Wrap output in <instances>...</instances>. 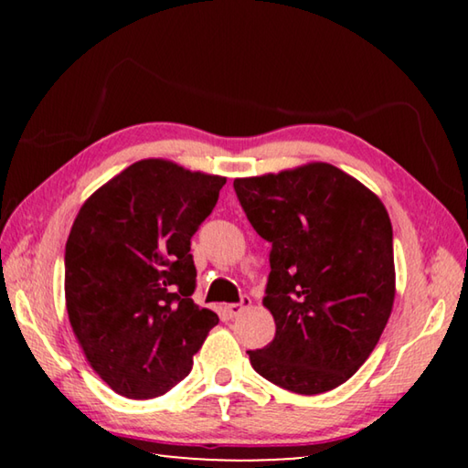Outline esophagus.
I'll return each mask as SVG.
<instances>
[{
	"instance_id": "esophagus-1",
	"label": "esophagus",
	"mask_w": 468,
	"mask_h": 468,
	"mask_svg": "<svg viewBox=\"0 0 468 468\" xmlns=\"http://www.w3.org/2000/svg\"><path fill=\"white\" fill-rule=\"evenodd\" d=\"M250 305H251V299H250L248 295H243L241 301H237V303H229V305L225 307V312H227L229 318H237V315L243 314L245 310H248Z\"/></svg>"
}]
</instances>
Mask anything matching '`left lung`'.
I'll list each match as a JSON object with an SVG mask.
<instances>
[{"instance_id": "left-lung-1", "label": "left lung", "mask_w": 468, "mask_h": 468, "mask_svg": "<svg viewBox=\"0 0 468 468\" xmlns=\"http://www.w3.org/2000/svg\"><path fill=\"white\" fill-rule=\"evenodd\" d=\"M256 233L272 245L264 305L276 335L248 351L268 382L322 394L374 351L394 303L390 217L376 194L328 163L233 181Z\"/></svg>"}]
</instances>
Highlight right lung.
I'll use <instances>...</instances> for the list:
<instances>
[{"mask_svg":"<svg viewBox=\"0 0 468 468\" xmlns=\"http://www.w3.org/2000/svg\"><path fill=\"white\" fill-rule=\"evenodd\" d=\"M225 177L146 158L82 204L66 243L69 324L111 390L146 400L169 392L218 315L194 303L192 237Z\"/></svg>","mask_w":468,"mask_h":468,"instance_id":"right-lung-1","label":"right lung"}]
</instances>
